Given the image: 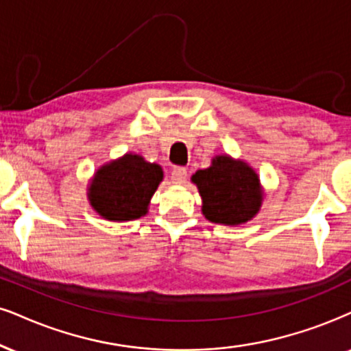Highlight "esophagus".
Returning <instances> with one entry per match:
<instances>
[{"label": "esophagus", "mask_w": 351, "mask_h": 351, "mask_svg": "<svg viewBox=\"0 0 351 351\" xmlns=\"http://www.w3.org/2000/svg\"><path fill=\"white\" fill-rule=\"evenodd\" d=\"M185 179H187V169L182 166H177L172 169L171 172V180L174 184H184Z\"/></svg>", "instance_id": "esophagus-1"}]
</instances>
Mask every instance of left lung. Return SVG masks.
I'll return each instance as SVG.
<instances>
[{
  "label": "left lung",
  "mask_w": 351,
  "mask_h": 351,
  "mask_svg": "<svg viewBox=\"0 0 351 351\" xmlns=\"http://www.w3.org/2000/svg\"><path fill=\"white\" fill-rule=\"evenodd\" d=\"M200 192L202 211L211 223L234 226L254 218L262 203L258 177L245 162L216 156L208 169L192 177Z\"/></svg>",
  "instance_id": "obj_1"
}]
</instances>
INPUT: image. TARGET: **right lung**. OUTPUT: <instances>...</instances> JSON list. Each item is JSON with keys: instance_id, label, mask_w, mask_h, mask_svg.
Here are the masks:
<instances>
[{"instance_id": "1", "label": "right lung", "mask_w": 351, "mask_h": 351, "mask_svg": "<svg viewBox=\"0 0 351 351\" xmlns=\"http://www.w3.org/2000/svg\"><path fill=\"white\" fill-rule=\"evenodd\" d=\"M162 180V169L141 156L125 154L97 171L89 189V202L110 221H130L146 215L151 197Z\"/></svg>"}]
</instances>
